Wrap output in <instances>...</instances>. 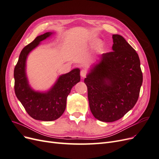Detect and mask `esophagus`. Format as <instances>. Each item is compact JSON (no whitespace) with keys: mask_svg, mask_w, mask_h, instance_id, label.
<instances>
[{"mask_svg":"<svg viewBox=\"0 0 159 159\" xmlns=\"http://www.w3.org/2000/svg\"><path fill=\"white\" fill-rule=\"evenodd\" d=\"M86 74H87V71H86V70H81V71H80V75H81V78H85Z\"/></svg>","mask_w":159,"mask_h":159,"instance_id":"esophagus-1","label":"esophagus"}]
</instances>
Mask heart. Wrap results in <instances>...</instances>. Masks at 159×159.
I'll return each mask as SVG.
<instances>
[{
    "mask_svg": "<svg viewBox=\"0 0 159 159\" xmlns=\"http://www.w3.org/2000/svg\"><path fill=\"white\" fill-rule=\"evenodd\" d=\"M103 47H104V44L102 41L98 40L97 42H96V50L98 52H102V50H103Z\"/></svg>",
    "mask_w": 159,
    "mask_h": 159,
    "instance_id": "1",
    "label": "heart"
}]
</instances>
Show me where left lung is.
Instances as JSON below:
<instances>
[{"instance_id":"8db88e82","label":"left lung","mask_w":159,"mask_h":159,"mask_svg":"<svg viewBox=\"0 0 159 159\" xmlns=\"http://www.w3.org/2000/svg\"><path fill=\"white\" fill-rule=\"evenodd\" d=\"M112 38L113 52L101 55L84 80L91 111L103 122L117 121L131 110L143 83L136 51L121 35Z\"/></svg>"}]
</instances>
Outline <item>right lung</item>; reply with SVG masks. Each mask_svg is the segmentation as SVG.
<instances>
[{
	"mask_svg": "<svg viewBox=\"0 0 159 159\" xmlns=\"http://www.w3.org/2000/svg\"><path fill=\"white\" fill-rule=\"evenodd\" d=\"M54 32H48L37 36L20 52L14 70V91L28 114L36 120L52 121L64 113L67 97L71 88L80 81V70L75 68L58 77L51 88L46 91H36L32 88L26 75V60L28 54L50 37Z\"/></svg>",
	"mask_w": 159,
	"mask_h": 159,
	"instance_id": "add662e5",
	"label": "right lung"
}]
</instances>
